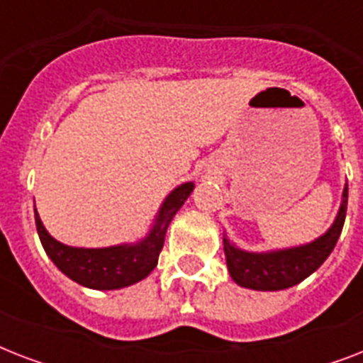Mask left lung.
<instances>
[{
    "instance_id": "1",
    "label": "left lung",
    "mask_w": 363,
    "mask_h": 363,
    "mask_svg": "<svg viewBox=\"0 0 363 363\" xmlns=\"http://www.w3.org/2000/svg\"><path fill=\"white\" fill-rule=\"evenodd\" d=\"M349 201V184L345 182L341 205L335 220L320 238L296 247L275 248V250H245L238 247L226 232L222 233L224 254L230 277L239 286L259 290V292H277L296 286L307 277L313 275L326 258L332 254L343 230Z\"/></svg>"
}]
</instances>
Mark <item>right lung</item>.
<instances>
[{
  "mask_svg": "<svg viewBox=\"0 0 363 363\" xmlns=\"http://www.w3.org/2000/svg\"><path fill=\"white\" fill-rule=\"evenodd\" d=\"M194 188L196 184L192 181L182 182L173 188L160 205L145 238L133 242H121V245L99 248L64 245L47 232L33 205L37 233L48 258L71 281L92 290H121L147 279L150 271L156 267L160 250L164 247L167 226Z\"/></svg>",
  "mask_w": 363,
  "mask_h": 363,
  "instance_id": "obj_1",
  "label": "right lung"
}]
</instances>
